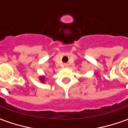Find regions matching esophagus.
Listing matches in <instances>:
<instances>
[{
    "label": "esophagus",
    "instance_id": "obj_1",
    "mask_svg": "<svg viewBox=\"0 0 128 128\" xmlns=\"http://www.w3.org/2000/svg\"><path fill=\"white\" fill-rule=\"evenodd\" d=\"M64 66H68V65H67V64H65Z\"/></svg>",
    "mask_w": 128,
    "mask_h": 128
}]
</instances>
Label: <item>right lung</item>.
Masks as SVG:
<instances>
[{
	"mask_svg": "<svg viewBox=\"0 0 128 128\" xmlns=\"http://www.w3.org/2000/svg\"><path fill=\"white\" fill-rule=\"evenodd\" d=\"M40 81H41V82H44V80H45V79H44V78H43V77H41V78H40Z\"/></svg>",
	"mask_w": 128,
	"mask_h": 128,
	"instance_id": "add662e5",
	"label": "right lung"
}]
</instances>
